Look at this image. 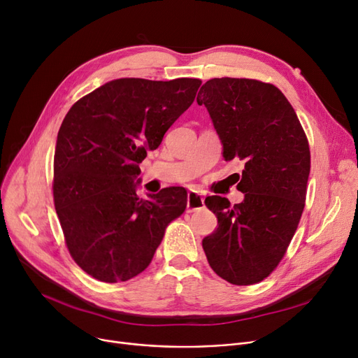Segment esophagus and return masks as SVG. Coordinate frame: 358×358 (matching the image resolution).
Segmentation results:
<instances>
[{"mask_svg": "<svg viewBox=\"0 0 358 358\" xmlns=\"http://www.w3.org/2000/svg\"><path fill=\"white\" fill-rule=\"evenodd\" d=\"M205 208V199L201 197V194H199L194 190H190L187 194V212H194V210H200Z\"/></svg>", "mask_w": 358, "mask_h": 358, "instance_id": "34e87169", "label": "esophagus"}]
</instances>
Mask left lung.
<instances>
[{
  "label": "left lung",
  "mask_w": 358,
  "mask_h": 358,
  "mask_svg": "<svg viewBox=\"0 0 358 358\" xmlns=\"http://www.w3.org/2000/svg\"><path fill=\"white\" fill-rule=\"evenodd\" d=\"M205 105L225 161L244 162L241 203L206 197L217 228L201 241L210 268L234 285L263 281L281 262L300 222L310 174L306 133L284 93L253 79L208 80Z\"/></svg>",
  "instance_id": "obj_1"
}]
</instances>
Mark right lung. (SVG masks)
<instances>
[{"label": "right lung", "instance_id": "obj_1", "mask_svg": "<svg viewBox=\"0 0 358 358\" xmlns=\"http://www.w3.org/2000/svg\"><path fill=\"white\" fill-rule=\"evenodd\" d=\"M201 82L117 79L77 101L61 124L54 155V203L67 248L98 281L143 272L187 192L137 196L141 164L193 103Z\"/></svg>", "mask_w": 358, "mask_h": 358}]
</instances>
